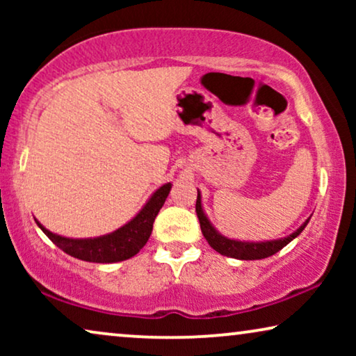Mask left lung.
Returning a JSON list of instances; mask_svg holds the SVG:
<instances>
[{
  "label": "left lung",
  "instance_id": "1",
  "mask_svg": "<svg viewBox=\"0 0 356 356\" xmlns=\"http://www.w3.org/2000/svg\"><path fill=\"white\" fill-rule=\"evenodd\" d=\"M196 213H197L199 223H201L202 235L207 240L209 245H211V248H213V250L220 252L223 256L233 257V259H240V261L264 259V257L275 254V252H279L282 248H285L290 241H293L295 238L305 230V227L308 225L311 218V217L306 218V220L301 223L293 233H290V235H286L284 238H277V240H267V241H241V240H235V238H228L225 235H222V233L212 225V222L209 220L207 213L204 212L202 196L199 189H197V201H196Z\"/></svg>",
  "mask_w": 356,
  "mask_h": 356
}]
</instances>
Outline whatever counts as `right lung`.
I'll use <instances>...</instances> for the list:
<instances>
[{"instance_id": "1", "label": "right lung", "mask_w": 356, "mask_h": 356, "mask_svg": "<svg viewBox=\"0 0 356 356\" xmlns=\"http://www.w3.org/2000/svg\"><path fill=\"white\" fill-rule=\"evenodd\" d=\"M172 183H165L150 194L143 209L115 232L94 238H70L53 233L35 218L38 228L55 243V245L76 259L99 264L121 262L138 254L147 243L152 233L154 220L170 194Z\"/></svg>"}]
</instances>
